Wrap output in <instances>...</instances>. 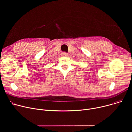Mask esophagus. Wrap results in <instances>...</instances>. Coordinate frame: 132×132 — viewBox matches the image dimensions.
<instances>
[{"instance_id": "obj_1", "label": "esophagus", "mask_w": 132, "mask_h": 132, "mask_svg": "<svg viewBox=\"0 0 132 132\" xmlns=\"http://www.w3.org/2000/svg\"><path fill=\"white\" fill-rule=\"evenodd\" d=\"M61 55H62V56H66V57H67V56H68V54L66 52H62L61 53Z\"/></svg>"}]
</instances>
